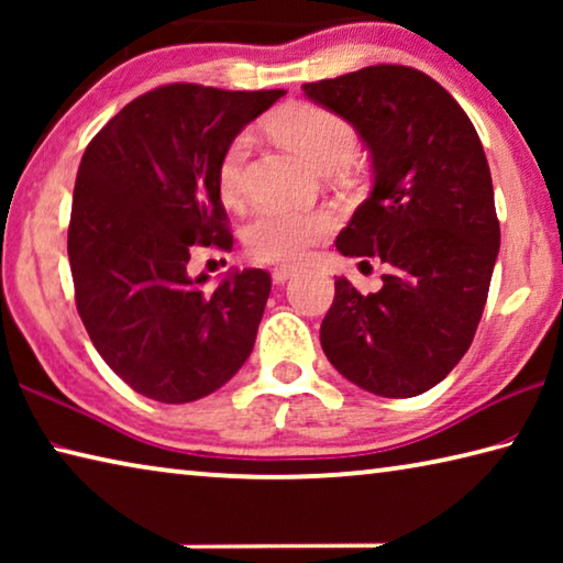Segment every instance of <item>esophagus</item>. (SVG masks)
Listing matches in <instances>:
<instances>
[{
	"label": "esophagus",
	"mask_w": 563,
	"mask_h": 563,
	"mask_svg": "<svg viewBox=\"0 0 563 563\" xmlns=\"http://www.w3.org/2000/svg\"><path fill=\"white\" fill-rule=\"evenodd\" d=\"M298 273V268H292V265H278V268H273V283H285V280H290L292 275Z\"/></svg>",
	"instance_id": "34e87169"
}]
</instances>
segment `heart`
<instances>
[{
  "label": "heart",
  "mask_w": 563,
  "mask_h": 563,
  "mask_svg": "<svg viewBox=\"0 0 563 563\" xmlns=\"http://www.w3.org/2000/svg\"><path fill=\"white\" fill-rule=\"evenodd\" d=\"M268 126L285 146L298 151L318 168L347 164L357 146L355 129L335 111L318 103H285L268 119ZM247 151L251 136L241 131L228 141L218 161V190L228 203L241 196ZM335 223V213L328 208L263 206L245 223L243 243L255 261H302L322 238L332 233Z\"/></svg>",
  "instance_id": "1"
}]
</instances>
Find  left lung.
Returning <instances> with one entry per match:
<instances>
[{"instance_id": "obj_1", "label": "left lung", "mask_w": 563, "mask_h": 563, "mask_svg": "<svg viewBox=\"0 0 563 563\" xmlns=\"http://www.w3.org/2000/svg\"><path fill=\"white\" fill-rule=\"evenodd\" d=\"M302 91L352 123L373 158V194L340 231L338 251L387 265L377 292L335 280L320 345L367 393L422 395L470 350L497 263L482 141L452 93L412 66H365Z\"/></svg>"}]
</instances>
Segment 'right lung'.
Wrapping results in <instances>:
<instances>
[{
  "mask_svg": "<svg viewBox=\"0 0 563 563\" xmlns=\"http://www.w3.org/2000/svg\"><path fill=\"white\" fill-rule=\"evenodd\" d=\"M283 93L166 84L126 103L84 151L66 241L76 310L139 395L194 402L251 355L271 275L235 271L206 288L188 261L196 247H233L218 161Z\"/></svg>",
  "mask_w": 563,
  "mask_h": 563,
  "instance_id": "obj_1",
  "label": "right lung"
}]
</instances>
